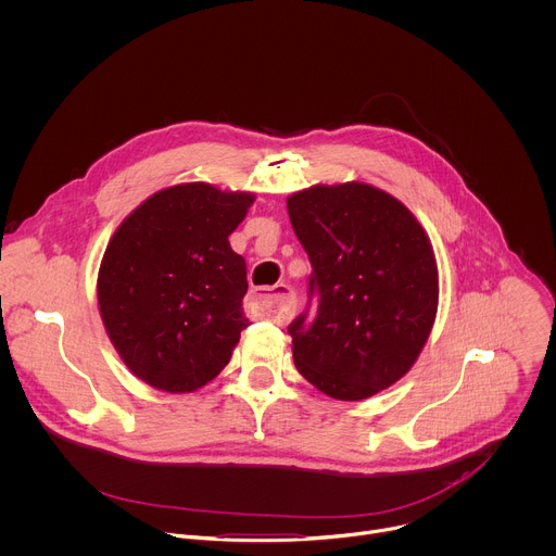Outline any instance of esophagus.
Wrapping results in <instances>:
<instances>
[{
    "label": "esophagus",
    "instance_id": "obj_1",
    "mask_svg": "<svg viewBox=\"0 0 556 556\" xmlns=\"http://www.w3.org/2000/svg\"><path fill=\"white\" fill-rule=\"evenodd\" d=\"M253 299L260 305V309L277 325H286L294 316V294L286 283H277L266 294H255Z\"/></svg>",
    "mask_w": 556,
    "mask_h": 556
}]
</instances>
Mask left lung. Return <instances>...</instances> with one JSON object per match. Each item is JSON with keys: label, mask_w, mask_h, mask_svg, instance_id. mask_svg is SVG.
I'll list each match as a JSON object with an SVG mask.
<instances>
[{"label": "left lung", "mask_w": 556, "mask_h": 556, "mask_svg": "<svg viewBox=\"0 0 556 556\" xmlns=\"http://www.w3.org/2000/svg\"><path fill=\"white\" fill-rule=\"evenodd\" d=\"M286 203L318 294L316 318L305 312L288 327L294 366L331 399H370L409 372L431 336V240L396 197L362 181L318 184Z\"/></svg>", "instance_id": "8db88e82"}]
</instances>
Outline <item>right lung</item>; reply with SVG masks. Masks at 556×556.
<instances>
[{"instance_id":"add662e5","label":"right lung","mask_w":556,"mask_h":556,"mask_svg":"<svg viewBox=\"0 0 556 556\" xmlns=\"http://www.w3.org/2000/svg\"><path fill=\"white\" fill-rule=\"evenodd\" d=\"M253 201V192L177 184L142 201L110 238L97 277L99 314L147 386L194 392L229 364L249 327L247 264L229 236Z\"/></svg>"}]
</instances>
